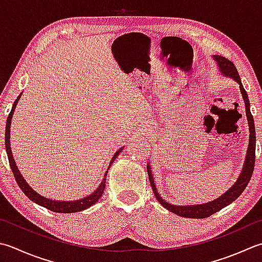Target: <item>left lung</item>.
<instances>
[{
  "mask_svg": "<svg viewBox=\"0 0 262 262\" xmlns=\"http://www.w3.org/2000/svg\"><path fill=\"white\" fill-rule=\"evenodd\" d=\"M212 59L216 61V63L218 66V69L224 77H227V78H232L234 79L236 83L239 85V91L241 94H242L244 104H245V114H247V119H248V124H249V132H250V136H249V146H248V151H247V156H245V161L243 163V168L242 171L238 175L236 182H235L232 187H229L228 191L222 194L218 199L213 200V201H210L207 203H202V204H192V206H176V204H171L167 202L165 199H162L159 194L156 183H155V178H153L152 175V170H151V165L150 162L147 163V173H148V178H150V183L153 189V193L159 201V203L161 204L162 207H165L167 210H169L170 212H173L178 214L181 217H185V218H194V219H202V218H207L210 217L211 214L216 213L219 210H222L223 208L227 207L228 204L235 201L241 194L243 193V191L247 187V185L250 182L251 176H252L253 169H254V160H255V128H254V120H253V116L251 115L250 111V101H249V96L247 94V91L244 90V87L242 85V81H241V77L237 73V69L235 68L234 63L232 61H229L228 59L224 58L222 55H212Z\"/></svg>",
  "mask_w": 262,
  "mask_h": 262,
  "instance_id": "obj_1",
  "label": "left lung"
}]
</instances>
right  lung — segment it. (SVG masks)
Segmentation results:
<instances>
[{
	"mask_svg": "<svg viewBox=\"0 0 262 262\" xmlns=\"http://www.w3.org/2000/svg\"><path fill=\"white\" fill-rule=\"evenodd\" d=\"M21 94L23 93H20V95L17 97V100L14 101L11 112L9 114V117L7 119V127H5V150H7L10 167H11V170L13 172L14 178H15V181H17L19 187L21 188V191L26 194V196H27L30 200V201L35 202L36 204H38V206H42L46 209H49L53 212L73 213V212L83 211V210L92 207L93 204H95L97 201H99L100 198L102 196V193H103L104 188H105V178H106L107 170H109L111 165L116 160V158L120 155V152L122 150H124V146L120 147L119 150H118L115 153V156L112 157V159L110 160V163H109V167H107L106 171L104 173V178L102 179V182L99 185V187H97L93 193H91L90 195H87V196H85L83 199H79V200H74V201H59V200L56 201V200L48 199V198H45L43 195H40V194H38L37 192L34 191L32 186H29V184L26 182V179L24 178V176L21 175V172H20V170L18 169V166L15 165V161H14L12 151H11V146H10V133H11V132H10V128H11L12 116H13L15 106H17Z\"/></svg>",
	"mask_w": 262,
	"mask_h": 262,
	"instance_id": "right-lung-1",
	"label": "right lung"
}]
</instances>
